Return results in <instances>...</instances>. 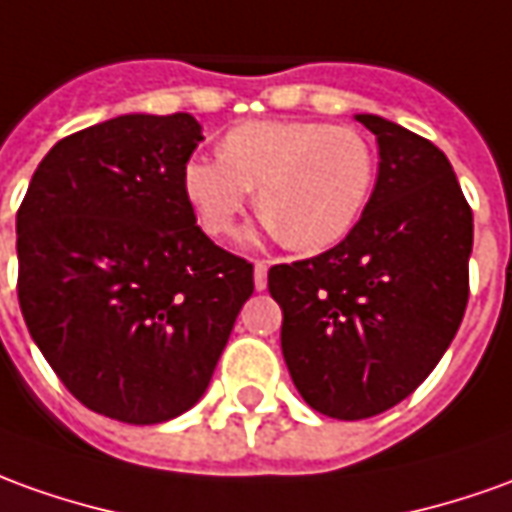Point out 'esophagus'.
Returning a JSON list of instances; mask_svg holds the SVG:
<instances>
[{
    "mask_svg": "<svg viewBox=\"0 0 512 512\" xmlns=\"http://www.w3.org/2000/svg\"><path fill=\"white\" fill-rule=\"evenodd\" d=\"M253 284H256V290L267 287V262H262V259L253 262Z\"/></svg>",
    "mask_w": 512,
    "mask_h": 512,
    "instance_id": "1",
    "label": "esophagus"
}]
</instances>
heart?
Returning <instances> with one entry per match:
<instances>
[{
    "mask_svg": "<svg viewBox=\"0 0 512 512\" xmlns=\"http://www.w3.org/2000/svg\"><path fill=\"white\" fill-rule=\"evenodd\" d=\"M373 175V147L359 130L245 122L228 130L220 155L183 167V195L206 234L228 236L259 189V211L284 245L323 250L357 225Z\"/></svg>",
    "mask_w": 512,
    "mask_h": 512,
    "instance_id": "1",
    "label": "heart"
}]
</instances>
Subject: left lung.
<instances>
[{
  "label": "left lung",
  "instance_id": "8db88e82",
  "mask_svg": "<svg viewBox=\"0 0 512 512\" xmlns=\"http://www.w3.org/2000/svg\"><path fill=\"white\" fill-rule=\"evenodd\" d=\"M357 119L379 144L362 217L340 245L267 273L292 382L337 421L396 407L435 370L463 323L474 245L443 150L382 116Z\"/></svg>",
  "mask_w": 512,
  "mask_h": 512
}]
</instances>
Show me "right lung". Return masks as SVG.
<instances>
[{
    "instance_id": "1",
    "label": "right lung",
    "mask_w": 512,
    "mask_h": 512,
    "mask_svg": "<svg viewBox=\"0 0 512 512\" xmlns=\"http://www.w3.org/2000/svg\"><path fill=\"white\" fill-rule=\"evenodd\" d=\"M197 142L189 114L77 130L16 214L24 323L66 390L114 421L195 407L253 295V264L214 245L183 195Z\"/></svg>"
}]
</instances>
